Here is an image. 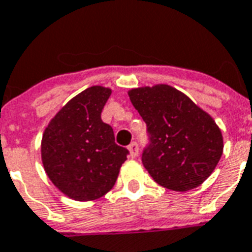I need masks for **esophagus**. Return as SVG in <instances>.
<instances>
[{"label": "esophagus", "mask_w": 252, "mask_h": 252, "mask_svg": "<svg viewBox=\"0 0 252 252\" xmlns=\"http://www.w3.org/2000/svg\"><path fill=\"white\" fill-rule=\"evenodd\" d=\"M127 149L128 151H130V157H131V158H135V157L138 155V150H139V149H138L137 142H131V143L128 145Z\"/></svg>", "instance_id": "1"}]
</instances>
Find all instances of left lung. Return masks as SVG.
Segmentation results:
<instances>
[{
    "label": "left lung",
    "instance_id": "left-lung-1",
    "mask_svg": "<svg viewBox=\"0 0 252 252\" xmlns=\"http://www.w3.org/2000/svg\"><path fill=\"white\" fill-rule=\"evenodd\" d=\"M146 122L150 143L142 163L155 182L174 191H189L205 182L223 153L220 128L211 115L169 85L128 90Z\"/></svg>",
    "mask_w": 252,
    "mask_h": 252
}]
</instances>
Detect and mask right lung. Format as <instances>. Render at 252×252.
<instances>
[{"label":"right lung","mask_w":252,"mask_h":252,"mask_svg":"<svg viewBox=\"0 0 252 252\" xmlns=\"http://www.w3.org/2000/svg\"><path fill=\"white\" fill-rule=\"evenodd\" d=\"M111 90L92 86L71 98L45 128L43 169L53 185L74 200L101 198L115 185L128 150L115 143L110 125L101 119Z\"/></svg>","instance_id":"1"}]
</instances>
